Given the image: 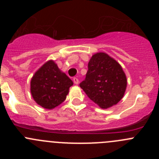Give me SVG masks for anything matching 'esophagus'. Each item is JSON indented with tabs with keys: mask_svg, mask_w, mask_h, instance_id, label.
Instances as JSON below:
<instances>
[{
	"mask_svg": "<svg viewBox=\"0 0 159 159\" xmlns=\"http://www.w3.org/2000/svg\"><path fill=\"white\" fill-rule=\"evenodd\" d=\"M73 82H74V84H75V85H78L79 83H80V81H79V80L77 78H73Z\"/></svg>",
	"mask_w": 159,
	"mask_h": 159,
	"instance_id": "1",
	"label": "esophagus"
}]
</instances>
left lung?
<instances>
[{"instance_id":"1","label":"left lung","mask_w":159,"mask_h":159,"mask_svg":"<svg viewBox=\"0 0 159 159\" xmlns=\"http://www.w3.org/2000/svg\"><path fill=\"white\" fill-rule=\"evenodd\" d=\"M127 85V76L121 65L102 52L91 57L86 78L80 84L90 99L102 109L117 104L123 99Z\"/></svg>"}]
</instances>
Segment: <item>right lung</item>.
<instances>
[{"label": "right lung", "mask_w": 159, "mask_h": 159, "mask_svg": "<svg viewBox=\"0 0 159 159\" xmlns=\"http://www.w3.org/2000/svg\"><path fill=\"white\" fill-rule=\"evenodd\" d=\"M72 85L71 79L59 68L54 60H50L34 73L31 79L30 91L38 105L52 110L65 100Z\"/></svg>", "instance_id": "obj_1"}]
</instances>
